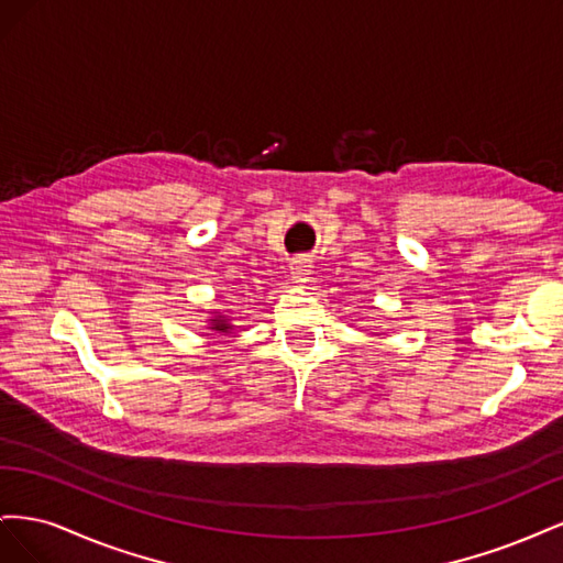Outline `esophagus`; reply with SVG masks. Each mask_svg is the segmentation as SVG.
Returning <instances> with one entry per match:
<instances>
[{"label": "esophagus", "mask_w": 563, "mask_h": 563, "mask_svg": "<svg viewBox=\"0 0 563 563\" xmlns=\"http://www.w3.org/2000/svg\"><path fill=\"white\" fill-rule=\"evenodd\" d=\"M312 275V265L308 258H296L291 261V277L294 282H308Z\"/></svg>", "instance_id": "obj_1"}]
</instances>
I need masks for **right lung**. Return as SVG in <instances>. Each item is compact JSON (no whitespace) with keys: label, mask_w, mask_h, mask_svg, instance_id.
Wrapping results in <instances>:
<instances>
[{"label":"right lung","mask_w":563,"mask_h":563,"mask_svg":"<svg viewBox=\"0 0 563 563\" xmlns=\"http://www.w3.org/2000/svg\"><path fill=\"white\" fill-rule=\"evenodd\" d=\"M216 331H225L228 329V323L223 321V319H216V327H213Z\"/></svg>","instance_id":"obj_1"}]
</instances>
